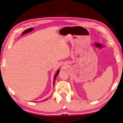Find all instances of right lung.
Returning <instances> with one entry per match:
<instances>
[{"label": "right lung", "mask_w": 123, "mask_h": 123, "mask_svg": "<svg viewBox=\"0 0 123 123\" xmlns=\"http://www.w3.org/2000/svg\"><path fill=\"white\" fill-rule=\"evenodd\" d=\"M59 69H58V71H57V73H56V75H55V77H54V84H55V79H56V77H57V76L58 75V73H59ZM45 100H44V101H45Z\"/></svg>", "instance_id": "add662e5"}]
</instances>
